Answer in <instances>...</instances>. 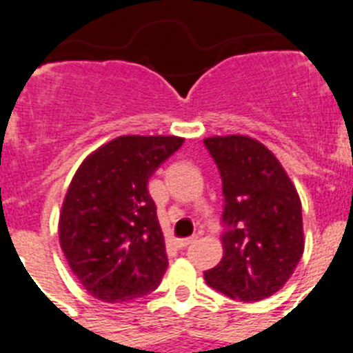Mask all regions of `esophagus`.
<instances>
[{
  "mask_svg": "<svg viewBox=\"0 0 353 353\" xmlns=\"http://www.w3.org/2000/svg\"><path fill=\"white\" fill-rule=\"evenodd\" d=\"M196 239H198L196 236H191V238H181V239H176V245L179 246V248H186V246L193 245Z\"/></svg>",
  "mask_w": 353,
  "mask_h": 353,
  "instance_id": "34e87169",
  "label": "esophagus"
}]
</instances>
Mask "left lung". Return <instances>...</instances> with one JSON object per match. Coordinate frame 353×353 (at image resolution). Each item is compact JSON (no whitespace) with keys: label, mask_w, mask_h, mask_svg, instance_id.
<instances>
[{"label":"left lung","mask_w":353,"mask_h":353,"mask_svg":"<svg viewBox=\"0 0 353 353\" xmlns=\"http://www.w3.org/2000/svg\"><path fill=\"white\" fill-rule=\"evenodd\" d=\"M203 143L221 172L228 225L221 262L205 271V281L232 300L259 302L279 292L302 259V201L281 162L255 138Z\"/></svg>","instance_id":"obj_1"}]
</instances>
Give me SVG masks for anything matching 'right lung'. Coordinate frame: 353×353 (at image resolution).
<instances>
[{
  "instance_id": "1",
  "label": "right lung",
  "mask_w": 353,
  "mask_h": 353,
  "mask_svg": "<svg viewBox=\"0 0 353 353\" xmlns=\"http://www.w3.org/2000/svg\"><path fill=\"white\" fill-rule=\"evenodd\" d=\"M183 143L179 136H119L75 170L58 238L72 272L94 299L129 302L162 281L169 260L146 184Z\"/></svg>"
}]
</instances>
